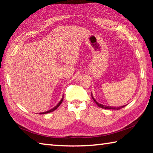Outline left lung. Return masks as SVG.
<instances>
[{
	"label": "left lung",
	"instance_id": "left-lung-1",
	"mask_svg": "<svg viewBox=\"0 0 153 153\" xmlns=\"http://www.w3.org/2000/svg\"><path fill=\"white\" fill-rule=\"evenodd\" d=\"M92 95V99L94 100V101L96 102V104H97L98 107H101V108H105V109H115V110H120V108H123V107H125L126 105H124V106H122V107H108V106H105V105H101V104H100V103H98V102H97L96 101V100L94 99V97H92V94H91Z\"/></svg>",
	"mask_w": 153,
	"mask_h": 153
}]
</instances>
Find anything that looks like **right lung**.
Segmentation results:
<instances>
[{
  "label": "right lung",
  "instance_id": "add662e5",
  "mask_svg": "<svg viewBox=\"0 0 153 153\" xmlns=\"http://www.w3.org/2000/svg\"><path fill=\"white\" fill-rule=\"evenodd\" d=\"M63 98H62V99L60 100V102H59L58 104H57V105L56 106H55V107L54 108H52V109H51V110H49V111H46V112H43V113H40V114H46V113H51V112H53V111H55V109H56V108H57L59 106H60V105L62 103V102H63Z\"/></svg>",
  "mask_w": 153,
  "mask_h": 153
}]
</instances>
